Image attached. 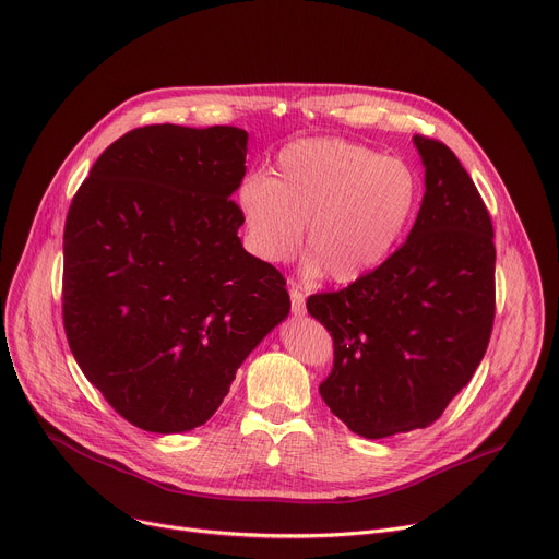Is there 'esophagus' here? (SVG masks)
<instances>
[{"label":"esophagus","instance_id":"1","mask_svg":"<svg viewBox=\"0 0 559 559\" xmlns=\"http://www.w3.org/2000/svg\"><path fill=\"white\" fill-rule=\"evenodd\" d=\"M289 296H292V314L304 317L306 314V294L299 287H292Z\"/></svg>","mask_w":559,"mask_h":559}]
</instances>
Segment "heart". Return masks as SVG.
I'll list each match as a JSON object with an SVG mask.
<instances>
[{"instance_id":"obj_1","label":"heart","mask_w":559,"mask_h":559,"mask_svg":"<svg viewBox=\"0 0 559 559\" xmlns=\"http://www.w3.org/2000/svg\"><path fill=\"white\" fill-rule=\"evenodd\" d=\"M423 202L420 173L404 159L342 139L285 145L270 177L242 181L238 206L251 251L287 263L301 245L306 272L355 283L376 272L412 229Z\"/></svg>"}]
</instances>
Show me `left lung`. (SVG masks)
I'll return each mask as SVG.
<instances>
[{
  "mask_svg": "<svg viewBox=\"0 0 559 559\" xmlns=\"http://www.w3.org/2000/svg\"><path fill=\"white\" fill-rule=\"evenodd\" d=\"M425 198L406 242L376 272L312 294L334 344L319 393L364 438L436 423L472 380L495 323V229L448 145L416 134Z\"/></svg>",
  "mask_w": 559,
  "mask_h": 559,
  "instance_id": "1",
  "label": "left lung"
}]
</instances>
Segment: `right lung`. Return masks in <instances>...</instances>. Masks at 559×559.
Masks as SVG:
<instances>
[{"label": "right lung", "mask_w": 559, "mask_h": 559, "mask_svg": "<svg viewBox=\"0 0 559 559\" xmlns=\"http://www.w3.org/2000/svg\"><path fill=\"white\" fill-rule=\"evenodd\" d=\"M247 132L145 126L96 159L64 222L62 321L85 378L153 433L204 425L289 312L283 274L245 251Z\"/></svg>", "instance_id": "add662e5"}]
</instances>
